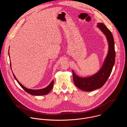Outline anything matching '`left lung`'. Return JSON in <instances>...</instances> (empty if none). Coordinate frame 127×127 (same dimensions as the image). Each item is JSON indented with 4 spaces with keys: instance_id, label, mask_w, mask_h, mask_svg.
Returning a JSON list of instances; mask_svg holds the SVG:
<instances>
[{
    "instance_id": "left-lung-1",
    "label": "left lung",
    "mask_w": 127,
    "mask_h": 127,
    "mask_svg": "<svg viewBox=\"0 0 127 127\" xmlns=\"http://www.w3.org/2000/svg\"><path fill=\"white\" fill-rule=\"evenodd\" d=\"M97 27L105 35L108 45V52L102 66L95 74L85 77L77 76L72 70L75 85L85 92H92L101 88L110 77L115 62V43L112 32L102 23H97Z\"/></svg>"
}]
</instances>
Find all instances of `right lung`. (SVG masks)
I'll return each instance as SVG.
<instances>
[{
    "label": "right lung",
    "mask_w": 127,
    "mask_h": 127,
    "mask_svg": "<svg viewBox=\"0 0 127 127\" xmlns=\"http://www.w3.org/2000/svg\"><path fill=\"white\" fill-rule=\"evenodd\" d=\"M9 50H8V55H9V57L10 58V56H9ZM10 67H11V70H12L11 69V62H10ZM13 73V75L14 77V78L15 79V80L17 81V82H18V83H19L20 84V85L25 90V91L32 95H35V96H38V95H46L47 94H48L50 92L51 90H52L53 87V85H54V80H53L45 88H42V89H29L28 88H26V87H25L24 86H23L19 81V80H18L17 79V78H16L15 76L14 75V74H13V73Z\"/></svg>",
    "instance_id": "right-lung-1"
}]
</instances>
